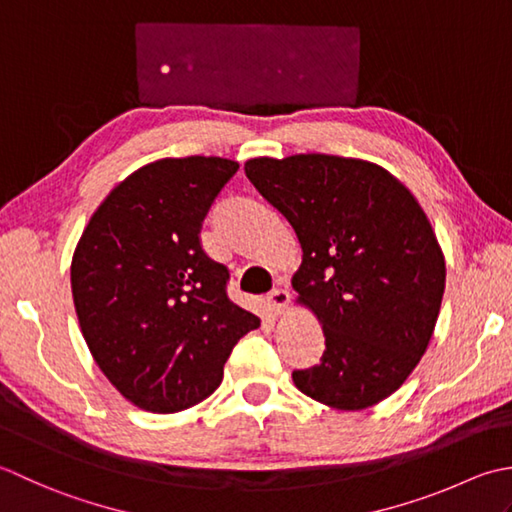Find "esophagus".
Here are the masks:
<instances>
[{
    "mask_svg": "<svg viewBox=\"0 0 512 512\" xmlns=\"http://www.w3.org/2000/svg\"><path fill=\"white\" fill-rule=\"evenodd\" d=\"M289 291H287V287H274L267 294V298H265V305H267V309L271 311V314L274 316H280L283 314V309L289 305Z\"/></svg>",
    "mask_w": 512,
    "mask_h": 512,
    "instance_id": "1",
    "label": "esophagus"
}]
</instances>
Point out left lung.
Listing matches in <instances>:
<instances>
[{"instance_id": "left-lung-1", "label": "left lung", "mask_w": 512, "mask_h": 512, "mask_svg": "<svg viewBox=\"0 0 512 512\" xmlns=\"http://www.w3.org/2000/svg\"><path fill=\"white\" fill-rule=\"evenodd\" d=\"M245 174L294 227L291 287L325 333L322 362L294 384L340 411L387 400L426 353L444 296V254L417 198L380 165L333 154L258 156Z\"/></svg>"}]
</instances>
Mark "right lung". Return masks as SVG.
<instances>
[{"label": "right lung", "mask_w": 512, "mask_h": 512, "mask_svg": "<svg viewBox=\"0 0 512 512\" xmlns=\"http://www.w3.org/2000/svg\"><path fill=\"white\" fill-rule=\"evenodd\" d=\"M236 170L221 156L143 165L103 198L72 254V300L92 358L143 411L203 402L234 344L260 327L227 298V267L198 238Z\"/></svg>", "instance_id": "obj_1"}]
</instances>
